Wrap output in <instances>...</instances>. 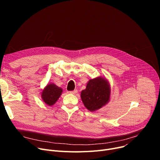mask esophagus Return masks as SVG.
Masks as SVG:
<instances>
[{
  "mask_svg": "<svg viewBox=\"0 0 160 160\" xmlns=\"http://www.w3.org/2000/svg\"><path fill=\"white\" fill-rule=\"evenodd\" d=\"M69 93H70L71 94H72V95H75V94H77V93H78V91H77V89H75V90H74V91H70Z\"/></svg>",
  "mask_w": 160,
  "mask_h": 160,
  "instance_id": "1",
  "label": "esophagus"
}]
</instances>
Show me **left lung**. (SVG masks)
<instances>
[{"instance_id": "1", "label": "left lung", "mask_w": 160, "mask_h": 160, "mask_svg": "<svg viewBox=\"0 0 160 160\" xmlns=\"http://www.w3.org/2000/svg\"><path fill=\"white\" fill-rule=\"evenodd\" d=\"M111 87L108 80L100 77L90 79L86 88L81 91L82 102L90 112H95L106 106L110 100Z\"/></svg>"}]
</instances>
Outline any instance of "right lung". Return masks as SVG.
Instances as JSON below:
<instances>
[{
  "mask_svg": "<svg viewBox=\"0 0 160 160\" xmlns=\"http://www.w3.org/2000/svg\"><path fill=\"white\" fill-rule=\"evenodd\" d=\"M63 93L62 88L57 86L55 83H50L41 92L43 101L48 106H53Z\"/></svg>",
  "mask_w": 160,
  "mask_h": 160,
  "instance_id": "1",
  "label": "right lung"
}]
</instances>
